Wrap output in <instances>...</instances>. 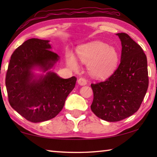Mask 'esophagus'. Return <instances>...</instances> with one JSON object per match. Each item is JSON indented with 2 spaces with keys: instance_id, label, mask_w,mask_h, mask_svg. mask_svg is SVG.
<instances>
[{
  "instance_id": "esophagus-1",
  "label": "esophagus",
  "mask_w": 157,
  "mask_h": 157,
  "mask_svg": "<svg viewBox=\"0 0 157 157\" xmlns=\"http://www.w3.org/2000/svg\"><path fill=\"white\" fill-rule=\"evenodd\" d=\"M78 83L80 85V86H84V85H86L87 84V81L86 79L81 78L78 80Z\"/></svg>"
}]
</instances>
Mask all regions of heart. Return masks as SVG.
Instances as JSON below:
<instances>
[{"label": "heart", "mask_w": 157, "mask_h": 157, "mask_svg": "<svg viewBox=\"0 0 157 157\" xmlns=\"http://www.w3.org/2000/svg\"><path fill=\"white\" fill-rule=\"evenodd\" d=\"M78 59L88 64L90 73L98 79H104L112 74L118 66L119 54L117 50L101 41L82 45L77 50ZM66 63L73 69H78V62L72 52H68Z\"/></svg>", "instance_id": "obj_1"}]
</instances>
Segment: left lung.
Segmentation results:
<instances>
[{
  "label": "left lung",
  "instance_id": "left-lung-1",
  "mask_svg": "<svg viewBox=\"0 0 157 157\" xmlns=\"http://www.w3.org/2000/svg\"><path fill=\"white\" fill-rule=\"evenodd\" d=\"M122 45L121 63L105 82L91 84V109L98 118L117 122L139 110L148 88L147 57L126 33L116 34Z\"/></svg>",
  "mask_w": 157,
  "mask_h": 157
}]
</instances>
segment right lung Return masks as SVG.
Listing matches in <instances>:
<instances>
[{"mask_svg": "<svg viewBox=\"0 0 157 157\" xmlns=\"http://www.w3.org/2000/svg\"><path fill=\"white\" fill-rule=\"evenodd\" d=\"M49 40L30 39L14 50L7 69L6 85L11 107L33 123L55 118L63 107L77 78L63 79L50 71L59 59ZM39 70L43 74L34 73Z\"/></svg>", "mask_w": 157, "mask_h": 157, "instance_id": "1", "label": "right lung"}]
</instances>
